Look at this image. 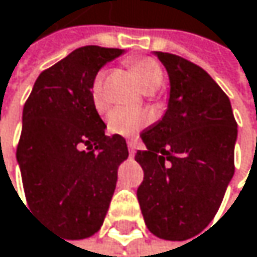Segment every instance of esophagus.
Wrapping results in <instances>:
<instances>
[{
	"instance_id": "34e87169",
	"label": "esophagus",
	"mask_w": 257,
	"mask_h": 257,
	"mask_svg": "<svg viewBox=\"0 0 257 257\" xmlns=\"http://www.w3.org/2000/svg\"><path fill=\"white\" fill-rule=\"evenodd\" d=\"M127 144H128V151H130V156L133 157V156H135V151H136V142H133V141H128Z\"/></svg>"
}]
</instances>
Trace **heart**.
I'll use <instances>...</instances> for the list:
<instances>
[{
	"mask_svg": "<svg viewBox=\"0 0 257 257\" xmlns=\"http://www.w3.org/2000/svg\"><path fill=\"white\" fill-rule=\"evenodd\" d=\"M132 70L145 92H154L163 83V79H165L163 70H162L160 64L153 58L142 57V58L133 60ZM103 79H104V71H98L95 74V77L92 80V86H91L92 101L97 109H101L104 106ZM148 121H150V118L144 112L127 109V107H115L107 115V128L113 135L133 136L141 128H144L148 124Z\"/></svg>",
	"mask_w": 257,
	"mask_h": 257,
	"instance_id": "heart-1",
	"label": "heart"
}]
</instances>
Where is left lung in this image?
Instances as JSON below:
<instances>
[{
    "label": "left lung",
    "mask_w": 257,
    "mask_h": 257,
    "mask_svg": "<svg viewBox=\"0 0 257 257\" xmlns=\"http://www.w3.org/2000/svg\"><path fill=\"white\" fill-rule=\"evenodd\" d=\"M154 55L171 89L162 119L141 133L147 148L135 156L144 169L138 200L151 233L186 241L220 208L235 172L238 125L229 97L203 68L174 54Z\"/></svg>",
    "instance_id": "left-lung-1"
}]
</instances>
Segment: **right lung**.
<instances>
[{"mask_svg": "<svg viewBox=\"0 0 257 257\" xmlns=\"http://www.w3.org/2000/svg\"><path fill=\"white\" fill-rule=\"evenodd\" d=\"M124 52L100 46L73 51L40 73L24 106L16 160L27 202L42 223L67 239L98 232L118 168L128 157L122 136L104 135L91 95L100 68Z\"/></svg>", "mask_w": 257, "mask_h": 257, "instance_id": "right-lung-1", "label": "right lung"}]
</instances>
